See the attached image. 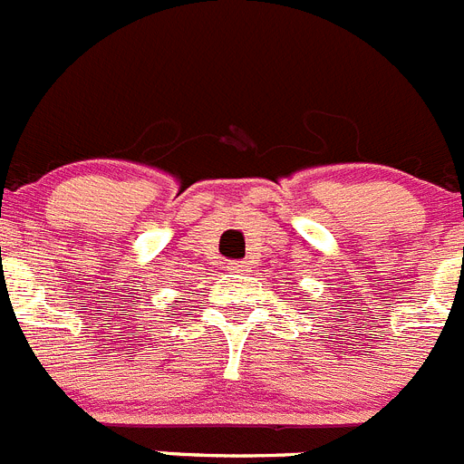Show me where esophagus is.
<instances>
[{"label":"esophagus","instance_id":"34e87169","mask_svg":"<svg viewBox=\"0 0 464 464\" xmlns=\"http://www.w3.org/2000/svg\"><path fill=\"white\" fill-rule=\"evenodd\" d=\"M227 268L231 270V273H245V270H247V263H245V261H228Z\"/></svg>","mask_w":464,"mask_h":464}]
</instances>
